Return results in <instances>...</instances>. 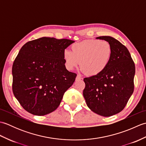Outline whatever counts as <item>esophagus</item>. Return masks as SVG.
<instances>
[{
    "mask_svg": "<svg viewBox=\"0 0 146 146\" xmlns=\"http://www.w3.org/2000/svg\"><path fill=\"white\" fill-rule=\"evenodd\" d=\"M81 79H82V78H81V76H80V75H77L76 76V80H81Z\"/></svg>",
    "mask_w": 146,
    "mask_h": 146,
    "instance_id": "1",
    "label": "esophagus"
}]
</instances>
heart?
Returning <instances> with one entry per match:
<instances>
[{
  "label": "heart",
  "mask_w": 146,
  "mask_h": 146,
  "mask_svg": "<svg viewBox=\"0 0 146 146\" xmlns=\"http://www.w3.org/2000/svg\"><path fill=\"white\" fill-rule=\"evenodd\" d=\"M112 53V48L108 42L88 39L73 44L71 51L64 49L63 56L68 70L75 69L81 63L83 72L89 75H98L108 66Z\"/></svg>",
  "instance_id": "heart-1"
}]
</instances>
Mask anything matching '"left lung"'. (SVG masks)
<instances>
[{
  "label": "left lung",
  "instance_id": "1",
  "mask_svg": "<svg viewBox=\"0 0 146 146\" xmlns=\"http://www.w3.org/2000/svg\"><path fill=\"white\" fill-rule=\"evenodd\" d=\"M96 39L110 43L112 56L102 73L84 78L83 95L92 111L110 117L122 111L133 94L135 64L127 48L116 39L106 36Z\"/></svg>",
  "mask_w": 146,
  "mask_h": 146
}]
</instances>
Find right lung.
<instances>
[{
	"label": "right lung",
	"mask_w": 146,
	"mask_h": 146,
	"mask_svg": "<svg viewBox=\"0 0 146 146\" xmlns=\"http://www.w3.org/2000/svg\"><path fill=\"white\" fill-rule=\"evenodd\" d=\"M74 42L43 37L21 48L12 65V91L27 111L44 115L60 105L76 76L66 70L63 56Z\"/></svg>",
	"instance_id": "add662e5"
}]
</instances>
